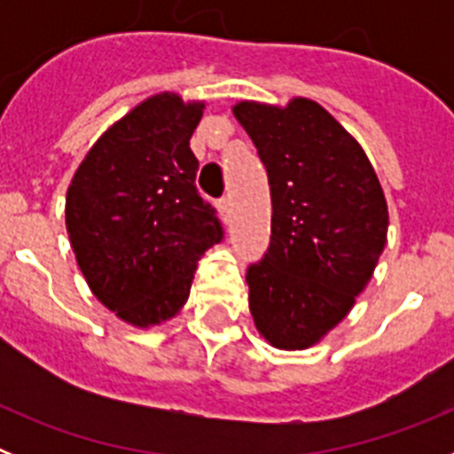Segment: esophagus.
I'll use <instances>...</instances> for the list:
<instances>
[{
  "instance_id": "obj_1",
  "label": "esophagus",
  "mask_w": 454,
  "mask_h": 454,
  "mask_svg": "<svg viewBox=\"0 0 454 454\" xmlns=\"http://www.w3.org/2000/svg\"><path fill=\"white\" fill-rule=\"evenodd\" d=\"M230 208H231V198L227 195V198L220 200V211H223V214H230Z\"/></svg>"
}]
</instances>
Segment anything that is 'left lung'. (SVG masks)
I'll return each mask as SVG.
<instances>
[{
  "label": "left lung",
  "instance_id": "obj_1",
  "mask_svg": "<svg viewBox=\"0 0 454 454\" xmlns=\"http://www.w3.org/2000/svg\"><path fill=\"white\" fill-rule=\"evenodd\" d=\"M234 118L254 143L272 200L270 247L247 268L256 332L307 350L350 314L387 246L388 207L355 136L318 102L243 99Z\"/></svg>",
  "mask_w": 454,
  "mask_h": 454
}]
</instances>
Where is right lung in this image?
I'll list each match as a JSON object with an SVG mask.
<instances>
[{"instance_id":"obj_1","label":"right lung","mask_w":454,"mask_h":454,"mask_svg":"<svg viewBox=\"0 0 454 454\" xmlns=\"http://www.w3.org/2000/svg\"><path fill=\"white\" fill-rule=\"evenodd\" d=\"M207 102L156 92L88 150L66 192V230L92 295L140 330L191 295L198 262L223 236L198 195L191 136Z\"/></svg>"}]
</instances>
